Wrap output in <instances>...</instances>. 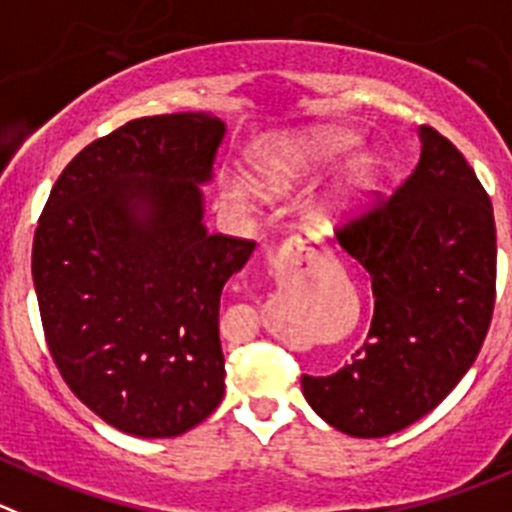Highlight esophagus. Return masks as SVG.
<instances>
[{
    "instance_id": "esophagus-1",
    "label": "esophagus",
    "mask_w": 512,
    "mask_h": 512,
    "mask_svg": "<svg viewBox=\"0 0 512 512\" xmlns=\"http://www.w3.org/2000/svg\"><path fill=\"white\" fill-rule=\"evenodd\" d=\"M303 252H315L313 242L308 240V237H300V234H295V237H290L288 242L283 245V255H303Z\"/></svg>"
}]
</instances>
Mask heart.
I'll return each mask as SVG.
<instances>
[{"instance_id":"obj_1","label":"heart","mask_w":512,"mask_h":512,"mask_svg":"<svg viewBox=\"0 0 512 512\" xmlns=\"http://www.w3.org/2000/svg\"><path fill=\"white\" fill-rule=\"evenodd\" d=\"M356 146L358 136L346 131V128H315V131L270 143L262 154H257L255 164H252V174H255V181L262 189L288 191L295 184L308 179V176L331 169L343 156L351 154ZM376 179H379V161L371 154L353 156L341 179L333 184L326 199L315 207V217L321 222H328V219L356 212L364 204V199L374 191ZM232 197L245 202L250 197V189L247 186H232Z\"/></svg>"}]
</instances>
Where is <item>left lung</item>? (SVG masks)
I'll use <instances>...</instances> for the list:
<instances>
[{
    "label": "left lung",
    "mask_w": 512,
    "mask_h": 512,
    "mask_svg": "<svg viewBox=\"0 0 512 512\" xmlns=\"http://www.w3.org/2000/svg\"><path fill=\"white\" fill-rule=\"evenodd\" d=\"M409 179L338 245L369 270L374 318L351 364L303 374L313 412L351 437H386L432 412L480 353L495 308L493 204L465 156L419 128Z\"/></svg>",
    "instance_id": "obj_1"
}]
</instances>
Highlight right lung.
<instances>
[{"instance_id":"right-lung-1","label":"right lung","mask_w":512,"mask_h":512,"mask_svg":"<svg viewBox=\"0 0 512 512\" xmlns=\"http://www.w3.org/2000/svg\"><path fill=\"white\" fill-rule=\"evenodd\" d=\"M224 133L209 113L128 121L65 166L37 224L52 361L90 412L133 437H179L224 396L219 295L255 250L202 222Z\"/></svg>"}]
</instances>
